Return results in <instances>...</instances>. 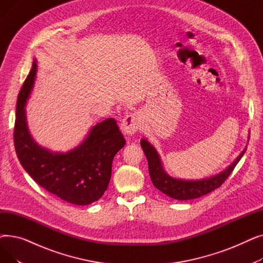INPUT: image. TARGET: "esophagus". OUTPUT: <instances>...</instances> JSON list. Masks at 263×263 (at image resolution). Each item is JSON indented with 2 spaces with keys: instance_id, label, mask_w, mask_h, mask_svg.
<instances>
[{
  "instance_id": "1",
  "label": "esophagus",
  "mask_w": 263,
  "mask_h": 263,
  "mask_svg": "<svg viewBox=\"0 0 263 263\" xmlns=\"http://www.w3.org/2000/svg\"><path fill=\"white\" fill-rule=\"evenodd\" d=\"M141 128V117L137 113L129 114L124 117L120 123V129L124 134L132 135Z\"/></svg>"
}]
</instances>
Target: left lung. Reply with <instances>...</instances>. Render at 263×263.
<instances>
[{
    "instance_id": "obj_1",
    "label": "left lung",
    "mask_w": 263,
    "mask_h": 263,
    "mask_svg": "<svg viewBox=\"0 0 263 263\" xmlns=\"http://www.w3.org/2000/svg\"><path fill=\"white\" fill-rule=\"evenodd\" d=\"M141 146L148 161L149 175L154 185L159 191L164 193L165 195L178 200H190L198 198L219 187L232 173L246 150L244 149L237 160L222 173L210 178L201 179V180H182V179L173 178L165 173L157 150L145 139L141 141Z\"/></svg>"
}]
</instances>
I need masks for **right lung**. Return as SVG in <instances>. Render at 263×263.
Here are the masks:
<instances>
[{
    "mask_svg": "<svg viewBox=\"0 0 263 263\" xmlns=\"http://www.w3.org/2000/svg\"><path fill=\"white\" fill-rule=\"evenodd\" d=\"M36 61L18 95L13 143L17 157L36 183L61 199L86 205L101 198L112 175L115 155L126 144L114 118L91 128L80 146L66 154L52 153L34 142L26 126L25 102L33 88Z\"/></svg>",
    "mask_w": 263,
    "mask_h": 263,
    "instance_id": "add662e5",
    "label": "right lung"
}]
</instances>
